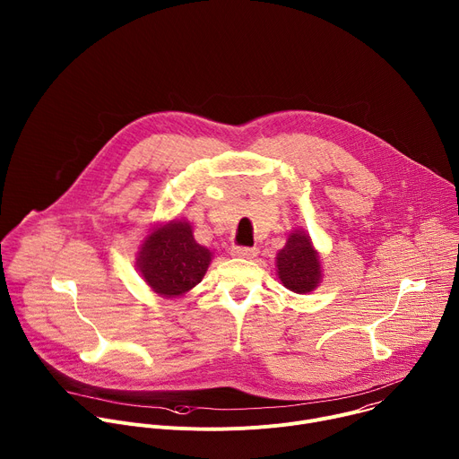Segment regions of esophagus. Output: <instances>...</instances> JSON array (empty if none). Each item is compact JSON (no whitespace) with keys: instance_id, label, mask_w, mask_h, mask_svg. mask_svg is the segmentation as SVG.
Instances as JSON below:
<instances>
[{"instance_id":"esophagus-1","label":"esophagus","mask_w":459,"mask_h":459,"mask_svg":"<svg viewBox=\"0 0 459 459\" xmlns=\"http://www.w3.org/2000/svg\"><path fill=\"white\" fill-rule=\"evenodd\" d=\"M230 254L234 257H243V259H252L257 255V248L255 247H232Z\"/></svg>"}]
</instances>
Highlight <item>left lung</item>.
<instances>
[{
  "label": "left lung",
  "instance_id": "left-lung-1",
  "mask_svg": "<svg viewBox=\"0 0 459 459\" xmlns=\"http://www.w3.org/2000/svg\"><path fill=\"white\" fill-rule=\"evenodd\" d=\"M276 259L278 276L287 289L307 294L317 287L321 278L319 257L305 232L294 230Z\"/></svg>",
  "mask_w": 459,
  "mask_h": 459
}]
</instances>
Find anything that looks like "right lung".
I'll return each mask as SVG.
<instances>
[{"mask_svg":"<svg viewBox=\"0 0 459 459\" xmlns=\"http://www.w3.org/2000/svg\"><path fill=\"white\" fill-rule=\"evenodd\" d=\"M209 248L195 243L185 221H172L145 238L138 269L154 292L174 298L198 285L211 264Z\"/></svg>","mask_w":459,"mask_h":459,"instance_id":"1","label":"right lung"}]
</instances>
